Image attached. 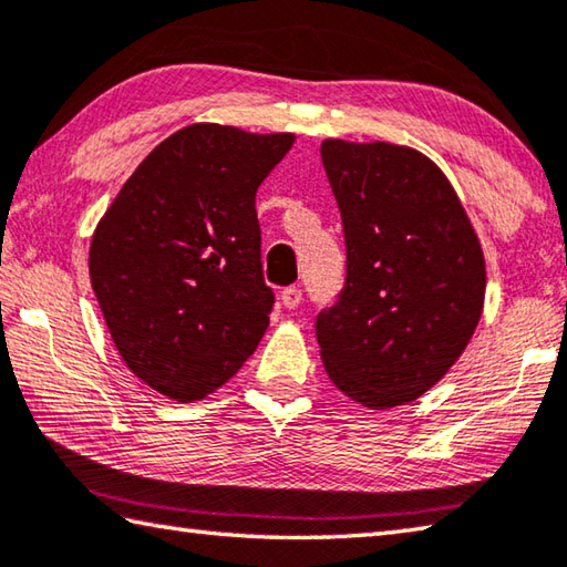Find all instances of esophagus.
<instances>
[{"mask_svg": "<svg viewBox=\"0 0 567 567\" xmlns=\"http://www.w3.org/2000/svg\"><path fill=\"white\" fill-rule=\"evenodd\" d=\"M301 301H303V293L298 286H288L281 291V303L284 308H288V311H293V308L301 306Z\"/></svg>", "mask_w": 567, "mask_h": 567, "instance_id": "esophagus-1", "label": "esophagus"}]
</instances>
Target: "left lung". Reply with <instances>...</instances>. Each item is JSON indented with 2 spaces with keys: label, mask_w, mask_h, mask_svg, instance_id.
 Returning <instances> with one entry per match:
<instances>
[{
  "label": "left lung",
  "mask_w": 567,
  "mask_h": 567,
  "mask_svg": "<svg viewBox=\"0 0 567 567\" xmlns=\"http://www.w3.org/2000/svg\"><path fill=\"white\" fill-rule=\"evenodd\" d=\"M346 237V286L316 318L328 378L368 410L440 382L478 326L486 264L454 187L430 157L392 143L323 141Z\"/></svg>",
  "instance_id": "8db88e82"
}]
</instances>
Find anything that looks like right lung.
<instances>
[{"mask_svg":"<svg viewBox=\"0 0 567 567\" xmlns=\"http://www.w3.org/2000/svg\"><path fill=\"white\" fill-rule=\"evenodd\" d=\"M291 145V133L187 125L137 165L93 231L91 286L113 343L169 400L219 390L269 328L256 189Z\"/></svg>","mask_w":567,"mask_h":567,"instance_id":"right-lung-1","label":"right lung"}]
</instances>
